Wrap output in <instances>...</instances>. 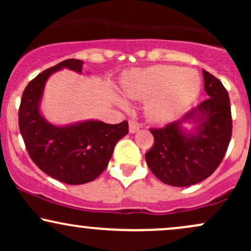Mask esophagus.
<instances>
[{"instance_id":"obj_1","label":"esophagus","mask_w":251,"mask_h":251,"mask_svg":"<svg viewBox=\"0 0 251 251\" xmlns=\"http://www.w3.org/2000/svg\"><path fill=\"white\" fill-rule=\"evenodd\" d=\"M139 128H140V126H139V124H137L135 122H129V124H128V129H129V133H135V132H138L139 131Z\"/></svg>"}]
</instances>
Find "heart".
<instances>
[{"label":"heart","mask_w":251,"mask_h":251,"mask_svg":"<svg viewBox=\"0 0 251 251\" xmlns=\"http://www.w3.org/2000/svg\"><path fill=\"white\" fill-rule=\"evenodd\" d=\"M129 99L146 100V112L157 122H168L181 113L196 99L201 91V77L195 70L178 66L159 65L135 71L123 83ZM118 105L127 108L122 97Z\"/></svg>","instance_id":"obj_1"}]
</instances>
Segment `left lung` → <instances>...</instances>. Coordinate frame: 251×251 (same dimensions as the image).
Masks as SVG:
<instances>
[{
    "instance_id": "1",
    "label": "left lung",
    "mask_w": 251,
    "mask_h": 251,
    "mask_svg": "<svg viewBox=\"0 0 251 251\" xmlns=\"http://www.w3.org/2000/svg\"><path fill=\"white\" fill-rule=\"evenodd\" d=\"M209 99L180 120L150 129L154 144L145 154L153 175L171 186H190L206 179L218 168L231 138V112L226 89L203 70ZM192 123L189 130L184 125Z\"/></svg>"
}]
</instances>
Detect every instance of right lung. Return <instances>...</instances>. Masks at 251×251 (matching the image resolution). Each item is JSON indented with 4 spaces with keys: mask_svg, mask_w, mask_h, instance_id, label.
I'll use <instances>...</instances> for the list:
<instances>
[{
    "mask_svg": "<svg viewBox=\"0 0 251 251\" xmlns=\"http://www.w3.org/2000/svg\"><path fill=\"white\" fill-rule=\"evenodd\" d=\"M81 60L68 59L31 80L22 94L19 125L31 160L54 179L79 185L99 177L107 168L116 144L128 133L127 122L116 125L100 120L55 125L41 112L47 80L62 70L82 73Z\"/></svg>",
    "mask_w": 251,
    "mask_h": 251,
    "instance_id": "1",
    "label": "right lung"
}]
</instances>
